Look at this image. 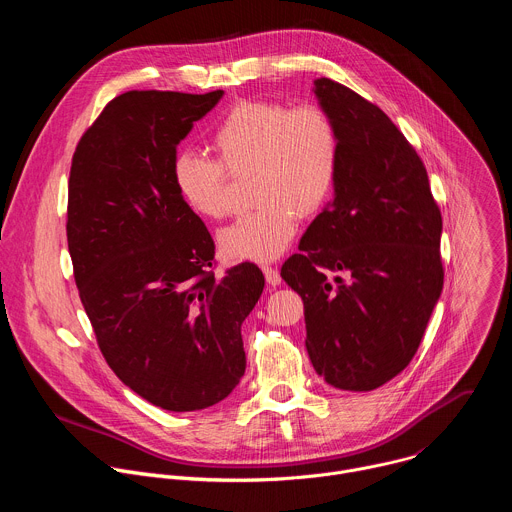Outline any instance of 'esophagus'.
<instances>
[{
  "label": "esophagus",
  "mask_w": 512,
  "mask_h": 512,
  "mask_svg": "<svg viewBox=\"0 0 512 512\" xmlns=\"http://www.w3.org/2000/svg\"><path fill=\"white\" fill-rule=\"evenodd\" d=\"M263 273H265V281L269 283V285H279L281 283V275H279V271L275 269V267H263Z\"/></svg>",
  "instance_id": "34e87169"
}]
</instances>
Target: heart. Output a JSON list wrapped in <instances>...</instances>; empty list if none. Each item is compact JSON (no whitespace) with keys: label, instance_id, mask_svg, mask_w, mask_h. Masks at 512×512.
<instances>
[{"label":"heart","instance_id":"obj_1","mask_svg":"<svg viewBox=\"0 0 512 512\" xmlns=\"http://www.w3.org/2000/svg\"><path fill=\"white\" fill-rule=\"evenodd\" d=\"M214 160L184 154L174 164L180 200L198 216L221 221L231 212L229 176L251 178L257 208L218 237L233 261H271L285 251L298 216L316 214L332 196L338 176V133L314 103L281 101L235 105L210 135Z\"/></svg>","mask_w":512,"mask_h":512}]
</instances>
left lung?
<instances>
[{
  "label": "left lung",
  "mask_w": 512,
  "mask_h": 512,
  "mask_svg": "<svg viewBox=\"0 0 512 512\" xmlns=\"http://www.w3.org/2000/svg\"><path fill=\"white\" fill-rule=\"evenodd\" d=\"M314 93L338 133V176L281 277L304 300L316 373L342 391H373L411 362L442 294V212L383 109L326 77Z\"/></svg>",
  "instance_id": "obj_1"
}]
</instances>
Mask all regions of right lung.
<instances>
[{
  "instance_id": "right-lung-1",
  "label": "right lung",
  "mask_w": 512,
  "mask_h": 512,
  "mask_svg": "<svg viewBox=\"0 0 512 512\" xmlns=\"http://www.w3.org/2000/svg\"><path fill=\"white\" fill-rule=\"evenodd\" d=\"M223 97L127 91L77 143L66 241L79 298L111 371L168 411L223 401L245 375L241 324L255 263L214 275V241L178 196V143Z\"/></svg>"
}]
</instances>
